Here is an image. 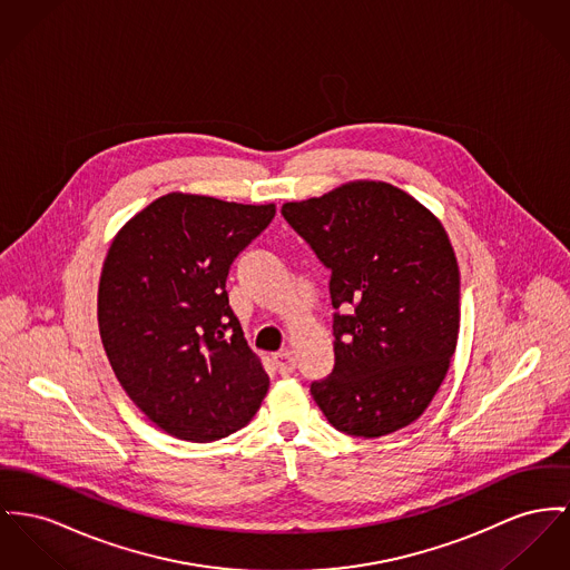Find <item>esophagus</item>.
<instances>
[{
  "mask_svg": "<svg viewBox=\"0 0 570 570\" xmlns=\"http://www.w3.org/2000/svg\"><path fill=\"white\" fill-rule=\"evenodd\" d=\"M274 365H276V372L281 376H289L296 372V356L292 350H281L276 356H274Z\"/></svg>",
  "mask_w": 570,
  "mask_h": 570,
  "instance_id": "1",
  "label": "esophagus"
}]
</instances>
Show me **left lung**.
I'll list each match as a JSON object with an SVG mask.
<instances>
[{"label": "left lung", "instance_id": "8db88e82", "mask_svg": "<svg viewBox=\"0 0 570 570\" xmlns=\"http://www.w3.org/2000/svg\"><path fill=\"white\" fill-rule=\"evenodd\" d=\"M285 220L331 269L335 367L311 384L345 434L379 439L423 415L450 370L460 272L441 220L384 181L285 203Z\"/></svg>", "mask_w": 570, "mask_h": 570}]
</instances>
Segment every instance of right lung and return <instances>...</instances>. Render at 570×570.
Wrapping results in <instances>:
<instances>
[{
    "label": "right lung",
    "mask_w": 570,
    "mask_h": 570,
    "mask_svg": "<svg viewBox=\"0 0 570 570\" xmlns=\"http://www.w3.org/2000/svg\"><path fill=\"white\" fill-rule=\"evenodd\" d=\"M274 203L170 191L116 233L97 317L116 379L157 428L225 439L259 411L269 379L228 306V267L272 223Z\"/></svg>",
    "instance_id": "1"
}]
</instances>
